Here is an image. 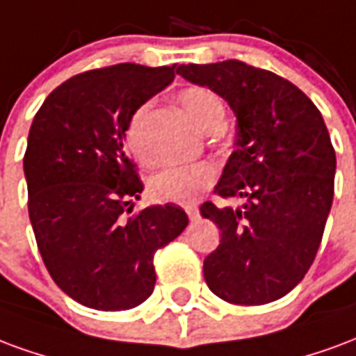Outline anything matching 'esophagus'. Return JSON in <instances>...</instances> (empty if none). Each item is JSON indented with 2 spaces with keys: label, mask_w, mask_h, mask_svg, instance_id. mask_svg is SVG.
I'll return each instance as SVG.
<instances>
[{
  "label": "esophagus",
  "mask_w": 356,
  "mask_h": 356,
  "mask_svg": "<svg viewBox=\"0 0 356 356\" xmlns=\"http://www.w3.org/2000/svg\"><path fill=\"white\" fill-rule=\"evenodd\" d=\"M186 212H188V216L191 222H195L197 218H199V209H197L195 204H189V207H186Z\"/></svg>",
  "instance_id": "1"
}]
</instances>
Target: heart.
<instances>
[{"mask_svg": "<svg viewBox=\"0 0 356 356\" xmlns=\"http://www.w3.org/2000/svg\"><path fill=\"white\" fill-rule=\"evenodd\" d=\"M181 108L197 129L203 132L222 131L225 119L224 100L207 87H189L178 96ZM149 115V104H142L129 119L124 129V146L132 153V157L147 165L152 161L146 142V121ZM216 180V168L210 163H195V165H180L161 170L149 184V191L157 201L165 203L188 204L197 201L203 191Z\"/></svg>", "mask_w": 356, "mask_h": 356, "instance_id": "b5f03b06", "label": "heart"}]
</instances>
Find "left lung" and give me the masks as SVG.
Listing matches in <instances>:
<instances>
[{
  "mask_svg": "<svg viewBox=\"0 0 356 356\" xmlns=\"http://www.w3.org/2000/svg\"><path fill=\"white\" fill-rule=\"evenodd\" d=\"M176 72L222 96L237 118V149L214 193L243 204H201L222 232L204 281L229 303L275 302L309 271L330 214L336 152L323 115L288 79L241 60Z\"/></svg>",
  "mask_w": 356,
  "mask_h": 356,
  "instance_id": "8db88e82",
  "label": "left lung"
}]
</instances>
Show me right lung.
I'll return each mask as SVG.
<instances>
[{
    "instance_id": "add662e5",
    "label": "right lung",
    "mask_w": 356,
    "mask_h": 356,
    "mask_svg": "<svg viewBox=\"0 0 356 356\" xmlns=\"http://www.w3.org/2000/svg\"><path fill=\"white\" fill-rule=\"evenodd\" d=\"M175 68L124 62L74 75L47 96L30 127L24 176L38 248L62 292L90 309L124 311L147 300L153 256L189 222L172 203L129 216L144 184L123 152L124 129L172 83Z\"/></svg>"
}]
</instances>
